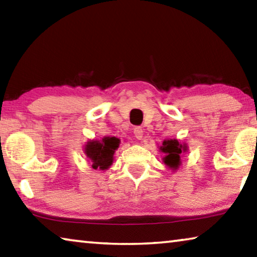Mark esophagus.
<instances>
[{
	"label": "esophagus",
	"instance_id": "34e87169",
	"mask_svg": "<svg viewBox=\"0 0 257 257\" xmlns=\"http://www.w3.org/2000/svg\"><path fill=\"white\" fill-rule=\"evenodd\" d=\"M143 129L141 127H136L134 129V135L135 137H136V139H138V141H141V139L143 138Z\"/></svg>",
	"mask_w": 257,
	"mask_h": 257
}]
</instances>
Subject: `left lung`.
Here are the masks:
<instances>
[{
  "label": "left lung",
  "mask_w": 257,
  "mask_h": 257,
  "mask_svg": "<svg viewBox=\"0 0 257 257\" xmlns=\"http://www.w3.org/2000/svg\"><path fill=\"white\" fill-rule=\"evenodd\" d=\"M160 151L164 153L162 159L164 165L172 171H177L181 165V156L188 152L187 143H180L178 139H164L162 145L160 146Z\"/></svg>",
  "instance_id": "8db88e82"
}]
</instances>
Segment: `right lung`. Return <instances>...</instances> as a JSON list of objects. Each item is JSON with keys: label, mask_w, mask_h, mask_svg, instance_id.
I'll use <instances>...</instances> for the list:
<instances>
[{"label": "right lung", "mask_w": 257, "mask_h": 257, "mask_svg": "<svg viewBox=\"0 0 257 257\" xmlns=\"http://www.w3.org/2000/svg\"><path fill=\"white\" fill-rule=\"evenodd\" d=\"M120 139L105 136L101 141L90 139L84 146V153L92 162L94 170L105 171L111 167L115 151L119 149Z\"/></svg>", "instance_id": "1"}]
</instances>
